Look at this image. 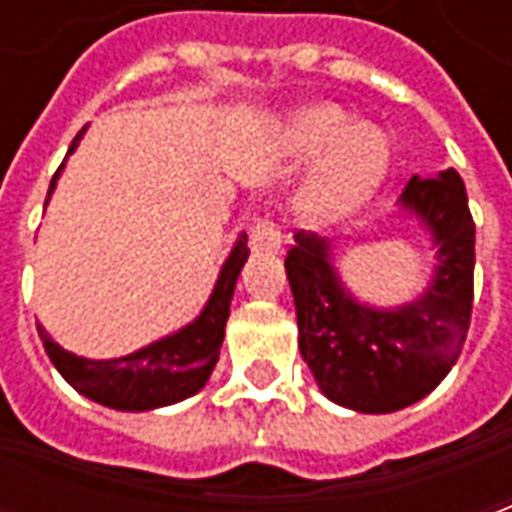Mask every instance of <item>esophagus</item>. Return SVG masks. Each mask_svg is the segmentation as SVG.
Masks as SVG:
<instances>
[{"label": "esophagus", "mask_w": 512, "mask_h": 512, "mask_svg": "<svg viewBox=\"0 0 512 512\" xmlns=\"http://www.w3.org/2000/svg\"><path fill=\"white\" fill-rule=\"evenodd\" d=\"M249 246L255 252H279L282 249V233L271 219H257L249 230Z\"/></svg>", "instance_id": "obj_1"}]
</instances>
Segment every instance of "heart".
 <instances>
[{
	"instance_id": "b5f03b06",
	"label": "heart",
	"mask_w": 512,
	"mask_h": 512,
	"mask_svg": "<svg viewBox=\"0 0 512 512\" xmlns=\"http://www.w3.org/2000/svg\"><path fill=\"white\" fill-rule=\"evenodd\" d=\"M282 147L299 161L318 158L296 208L312 224L343 222L373 200L389 172V142L373 126H354L340 106H307L282 126Z\"/></svg>"
}]
</instances>
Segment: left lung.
I'll list each match as a JSON object with an SVG mask.
<instances>
[{
  "instance_id": "obj_1",
  "label": "left lung",
  "mask_w": 512,
  "mask_h": 512,
  "mask_svg": "<svg viewBox=\"0 0 512 512\" xmlns=\"http://www.w3.org/2000/svg\"><path fill=\"white\" fill-rule=\"evenodd\" d=\"M400 208L436 246L430 285L408 304L381 310L356 301L326 238L296 233L285 257L301 356L323 395L362 414H389L433 392L461 356L472 321L474 222L461 175H414Z\"/></svg>"
}]
</instances>
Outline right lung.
<instances>
[{"label":"right lung","instance_id":"obj_1","mask_svg":"<svg viewBox=\"0 0 512 512\" xmlns=\"http://www.w3.org/2000/svg\"><path fill=\"white\" fill-rule=\"evenodd\" d=\"M87 128H82L71 142V156L79 139ZM65 161L54 172L49 186V197L57 178H60ZM46 197V202H49ZM249 249H246V233L238 235L233 252L224 260L219 279L213 285V293L202 312L175 334L161 337L156 343L139 348L134 354L117 356V359H84L71 351H65L54 343L49 332L38 326L43 348L49 354L51 365L60 370V376L68 384L90 397L101 406L117 408V411H150V408L172 406L186 400L194 392H200L205 381L211 378L219 351L224 340V323L230 318V301H233L235 282L244 268Z\"/></svg>","mask_w":512,"mask_h":512}]
</instances>
